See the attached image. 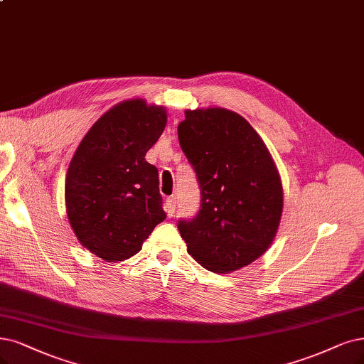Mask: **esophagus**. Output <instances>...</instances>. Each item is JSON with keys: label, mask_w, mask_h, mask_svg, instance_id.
I'll use <instances>...</instances> for the list:
<instances>
[{"label": "esophagus", "mask_w": 364, "mask_h": 364, "mask_svg": "<svg viewBox=\"0 0 364 364\" xmlns=\"http://www.w3.org/2000/svg\"><path fill=\"white\" fill-rule=\"evenodd\" d=\"M175 204H177V203H175V198L173 196H171V198H168L166 199V213L169 214V216H173V213H175Z\"/></svg>", "instance_id": "34e87169"}]
</instances>
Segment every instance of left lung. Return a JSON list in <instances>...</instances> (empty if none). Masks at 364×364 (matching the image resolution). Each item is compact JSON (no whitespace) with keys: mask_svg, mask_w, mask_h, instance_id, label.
Masks as SVG:
<instances>
[{"mask_svg":"<svg viewBox=\"0 0 364 364\" xmlns=\"http://www.w3.org/2000/svg\"><path fill=\"white\" fill-rule=\"evenodd\" d=\"M178 139L200 186V210L178 230L213 273L240 270L272 246L284 210L274 160L246 118L225 107L186 109Z\"/></svg>","mask_w":364,"mask_h":364,"instance_id":"left-lung-1","label":"left lung"}]
</instances>
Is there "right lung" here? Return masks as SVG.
<instances>
[{
	"instance_id": "obj_1",
	"label": "right lung",
	"mask_w": 364,
	"mask_h": 364,
	"mask_svg": "<svg viewBox=\"0 0 364 364\" xmlns=\"http://www.w3.org/2000/svg\"><path fill=\"white\" fill-rule=\"evenodd\" d=\"M165 106L129 99L106 111L77 145L65 175V211L79 243L106 262L138 253L166 219L159 171L145 154L164 133Z\"/></svg>"
}]
</instances>
